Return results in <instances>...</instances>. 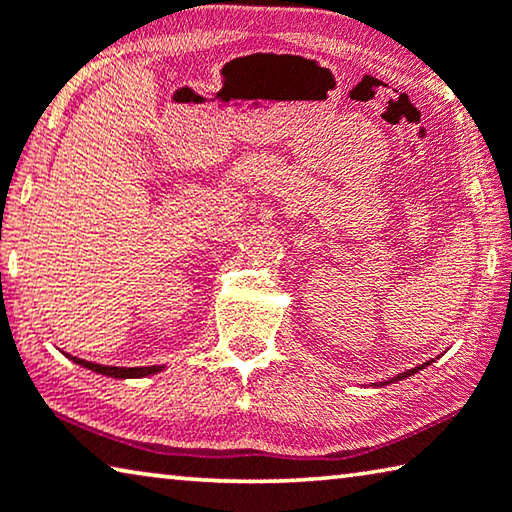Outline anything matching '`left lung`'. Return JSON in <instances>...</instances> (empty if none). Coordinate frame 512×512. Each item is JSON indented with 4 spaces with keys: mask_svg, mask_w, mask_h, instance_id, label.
<instances>
[{
    "mask_svg": "<svg viewBox=\"0 0 512 512\" xmlns=\"http://www.w3.org/2000/svg\"><path fill=\"white\" fill-rule=\"evenodd\" d=\"M426 364H431V362H426ZM426 364H421V367H415V369H410V371H405V373H401V376H399V380H401V378H408V376H412V373H417L419 369H424V367H426Z\"/></svg>",
    "mask_w": 512,
    "mask_h": 512,
    "instance_id": "obj_1",
    "label": "left lung"
}]
</instances>
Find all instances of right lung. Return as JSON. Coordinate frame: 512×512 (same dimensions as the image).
I'll list each match as a JSON object with an SVG mask.
<instances>
[{"mask_svg": "<svg viewBox=\"0 0 512 512\" xmlns=\"http://www.w3.org/2000/svg\"><path fill=\"white\" fill-rule=\"evenodd\" d=\"M77 364L86 369H93L97 373H104V376H111V378H143V376H150V373H157L161 371V367H104V364H95V362H86V360H79V358H72Z\"/></svg>", "mask_w": 512, "mask_h": 512, "instance_id": "add662e5", "label": "right lung"}]
</instances>
